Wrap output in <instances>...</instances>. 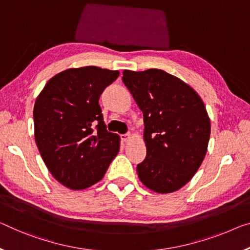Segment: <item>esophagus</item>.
<instances>
[{
	"instance_id": "obj_1",
	"label": "esophagus",
	"mask_w": 250,
	"mask_h": 250,
	"mask_svg": "<svg viewBox=\"0 0 250 250\" xmlns=\"http://www.w3.org/2000/svg\"><path fill=\"white\" fill-rule=\"evenodd\" d=\"M121 138H122L123 142H128L130 140V133L123 134V135H121Z\"/></svg>"
}]
</instances>
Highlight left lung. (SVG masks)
Listing matches in <instances>:
<instances>
[{
    "instance_id": "left-lung-1",
    "label": "left lung",
    "mask_w": 250,
    "mask_h": 250,
    "mask_svg": "<svg viewBox=\"0 0 250 250\" xmlns=\"http://www.w3.org/2000/svg\"><path fill=\"white\" fill-rule=\"evenodd\" d=\"M143 112L146 157L138 178L157 193L181 189L200 167L208 148L210 120L193 88L161 69L123 72Z\"/></svg>"
}]
</instances>
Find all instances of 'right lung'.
Wrapping results in <instances>:
<instances>
[{
    "instance_id": "1",
    "label": "right lung",
    "mask_w": 250,
    "mask_h": 250,
    "mask_svg": "<svg viewBox=\"0 0 250 250\" xmlns=\"http://www.w3.org/2000/svg\"><path fill=\"white\" fill-rule=\"evenodd\" d=\"M120 72L88 66L52 77L33 109L34 137L57 181L72 190L97 183L120 151V136L106 129L99 97Z\"/></svg>"
}]
</instances>
